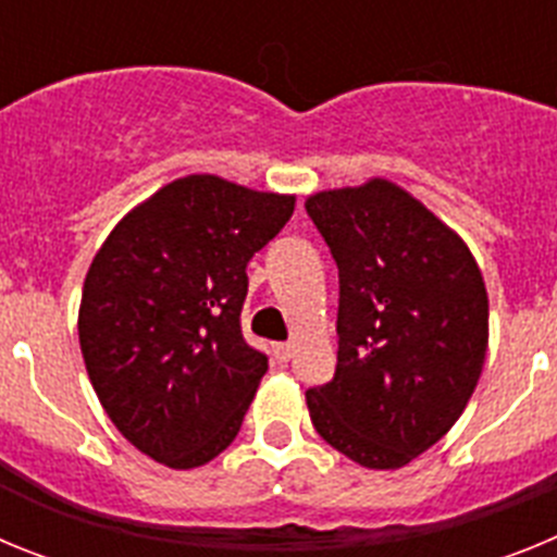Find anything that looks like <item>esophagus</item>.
<instances>
[{
	"mask_svg": "<svg viewBox=\"0 0 557 557\" xmlns=\"http://www.w3.org/2000/svg\"><path fill=\"white\" fill-rule=\"evenodd\" d=\"M293 343H275L273 346V357H275V362H289V359H293Z\"/></svg>",
	"mask_w": 557,
	"mask_h": 557,
	"instance_id": "obj_1",
	"label": "esophagus"
}]
</instances>
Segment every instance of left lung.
Here are the masks:
<instances>
[{"instance_id":"8db88e82","label":"left lung","mask_w":557,"mask_h":557,"mask_svg":"<svg viewBox=\"0 0 557 557\" xmlns=\"http://www.w3.org/2000/svg\"><path fill=\"white\" fill-rule=\"evenodd\" d=\"M307 214L339 273L337 368L309 387L318 435L366 469H401L469 405L488 348V293L460 236L373 178L318 191Z\"/></svg>"}]
</instances>
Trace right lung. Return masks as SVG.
Returning <instances> with one entry per match:
<instances>
[{"label":"right lung","mask_w":557,"mask_h":557,"mask_svg":"<svg viewBox=\"0 0 557 557\" xmlns=\"http://www.w3.org/2000/svg\"><path fill=\"white\" fill-rule=\"evenodd\" d=\"M293 195L186 175L122 218L86 273L81 351L100 405L170 469L236 437L268 357L239 326L248 262L293 218Z\"/></svg>","instance_id":"1"}]
</instances>
